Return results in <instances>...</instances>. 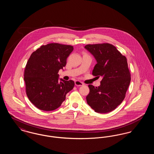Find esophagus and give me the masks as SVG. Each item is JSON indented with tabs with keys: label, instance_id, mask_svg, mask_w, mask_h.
<instances>
[{
	"label": "esophagus",
	"instance_id": "esophagus-1",
	"mask_svg": "<svg viewBox=\"0 0 154 154\" xmlns=\"http://www.w3.org/2000/svg\"><path fill=\"white\" fill-rule=\"evenodd\" d=\"M75 85L77 87H80V86H82L84 85V84L80 81L77 80L75 81Z\"/></svg>",
	"mask_w": 154,
	"mask_h": 154
}]
</instances>
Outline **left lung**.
Here are the masks:
<instances>
[{"mask_svg": "<svg viewBox=\"0 0 154 154\" xmlns=\"http://www.w3.org/2000/svg\"><path fill=\"white\" fill-rule=\"evenodd\" d=\"M85 48L97 62L92 74L97 78L102 77L99 87L88 85L87 102L96 112H110L122 102L131 82L127 59L109 43L87 44Z\"/></svg>", "mask_w": 154, "mask_h": 154, "instance_id": "left-lung-1", "label": "left lung"}]
</instances>
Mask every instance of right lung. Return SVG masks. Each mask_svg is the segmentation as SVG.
Instances as JSON below:
<instances>
[{"instance_id":"1","label":"right lung","mask_w":154,"mask_h":154,"mask_svg":"<svg viewBox=\"0 0 154 154\" xmlns=\"http://www.w3.org/2000/svg\"><path fill=\"white\" fill-rule=\"evenodd\" d=\"M73 46L59 43L42 45L33 52L24 70V81L28 99L37 109L52 111L60 106L66 94L74 86L73 81L60 79L59 70L66 66Z\"/></svg>"}]
</instances>
